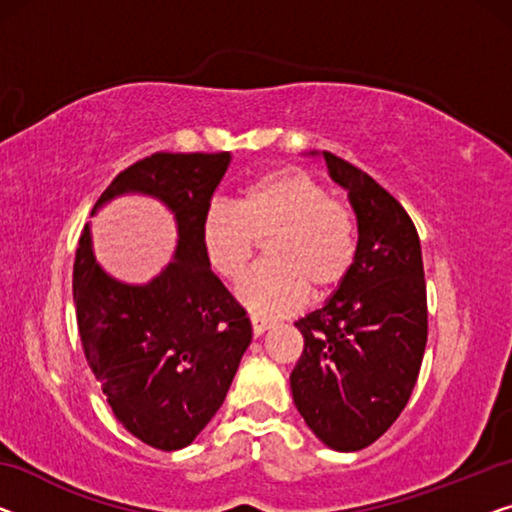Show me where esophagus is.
Returning <instances> with one entry per match:
<instances>
[{
  "label": "esophagus",
  "instance_id": "esophagus-1",
  "mask_svg": "<svg viewBox=\"0 0 512 512\" xmlns=\"http://www.w3.org/2000/svg\"><path fill=\"white\" fill-rule=\"evenodd\" d=\"M250 324H253V333H255V335H262L264 331H269L271 326H273L271 319L259 317V315H253V317H250Z\"/></svg>",
  "mask_w": 512,
  "mask_h": 512
}]
</instances>
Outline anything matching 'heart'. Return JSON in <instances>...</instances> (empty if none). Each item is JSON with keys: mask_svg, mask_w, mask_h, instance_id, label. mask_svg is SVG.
<instances>
[{"mask_svg": "<svg viewBox=\"0 0 512 512\" xmlns=\"http://www.w3.org/2000/svg\"><path fill=\"white\" fill-rule=\"evenodd\" d=\"M202 253L213 273L239 282L264 241L266 262L243 280L239 299L259 315H285L305 294L324 299L352 271L358 225L345 202L296 167L248 181L234 207L213 202L202 216Z\"/></svg>", "mask_w": 512, "mask_h": 512, "instance_id": "1", "label": "heart"}]
</instances>
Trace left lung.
Masks as SVG:
<instances>
[{"label":"left lung","instance_id":"1","mask_svg":"<svg viewBox=\"0 0 512 512\" xmlns=\"http://www.w3.org/2000/svg\"><path fill=\"white\" fill-rule=\"evenodd\" d=\"M322 156L356 213L358 253L329 301L294 324L303 354L289 384L317 439L352 453L375 444L414 391L427 342L425 273L402 204L352 163Z\"/></svg>","mask_w":512,"mask_h":512}]
</instances>
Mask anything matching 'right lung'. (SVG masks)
I'll return each instance as SVG.
<instances>
[{
	"label": "right lung",
	"instance_id": "add662e5",
	"mask_svg": "<svg viewBox=\"0 0 512 512\" xmlns=\"http://www.w3.org/2000/svg\"><path fill=\"white\" fill-rule=\"evenodd\" d=\"M220 154H151L119 172L94 211L114 197H156L177 220L172 262L147 285L101 269L89 225L73 266V301L87 363L117 421L158 451L193 444L216 416L253 340L246 310L202 253V216L230 167Z\"/></svg>",
	"mask_w": 512,
	"mask_h": 512
}]
</instances>
